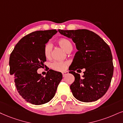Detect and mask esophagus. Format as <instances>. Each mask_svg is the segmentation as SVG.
Segmentation results:
<instances>
[{
	"label": "esophagus",
	"mask_w": 123,
	"mask_h": 123,
	"mask_svg": "<svg viewBox=\"0 0 123 123\" xmlns=\"http://www.w3.org/2000/svg\"><path fill=\"white\" fill-rule=\"evenodd\" d=\"M68 74V72H67V71H65V72H62V75H63V77H65L67 75V74Z\"/></svg>",
	"instance_id": "esophagus-1"
}]
</instances>
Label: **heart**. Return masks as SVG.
Wrapping results in <instances>:
<instances>
[{"label":"heart","instance_id":"b5f03b06","mask_svg":"<svg viewBox=\"0 0 123 123\" xmlns=\"http://www.w3.org/2000/svg\"><path fill=\"white\" fill-rule=\"evenodd\" d=\"M57 43L67 52H71L72 49V45L70 41L66 38H62L57 41ZM52 46L51 43H47L44 46L43 53L46 59H50L51 56ZM69 65L68 62H54L51 63V68L57 71H64Z\"/></svg>","mask_w":123,"mask_h":123}]
</instances>
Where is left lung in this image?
<instances>
[{"instance_id": "1", "label": "left lung", "mask_w": 123, "mask_h": 123, "mask_svg": "<svg viewBox=\"0 0 123 123\" xmlns=\"http://www.w3.org/2000/svg\"><path fill=\"white\" fill-rule=\"evenodd\" d=\"M58 31L72 39L78 50L69 68V72L75 76V81L70 86L74 96L83 102L98 100L108 91L113 76L110 47L98 35L89 30ZM83 68H85L84 75L80 78L74 71Z\"/></svg>"}]
</instances>
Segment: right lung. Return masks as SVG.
<instances>
[{"label":"right lung","instance_id":"add662e5","mask_svg":"<svg viewBox=\"0 0 123 123\" xmlns=\"http://www.w3.org/2000/svg\"><path fill=\"white\" fill-rule=\"evenodd\" d=\"M56 32V30L32 32L19 41L10 55V73L16 89L32 104L41 105L51 100L63 78L62 73L52 69L47 71L45 77L37 72L46 61L44 46Z\"/></svg>","mask_w":123,"mask_h":123}]
</instances>
